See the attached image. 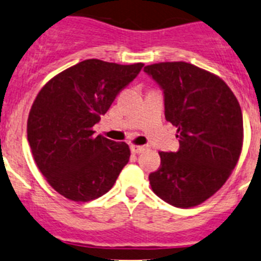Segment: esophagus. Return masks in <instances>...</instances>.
<instances>
[{
    "label": "esophagus",
    "instance_id": "34e87169",
    "mask_svg": "<svg viewBox=\"0 0 261 261\" xmlns=\"http://www.w3.org/2000/svg\"><path fill=\"white\" fill-rule=\"evenodd\" d=\"M130 151L133 153H141V152L144 151V146H136V144H132Z\"/></svg>",
    "mask_w": 261,
    "mask_h": 261
}]
</instances>
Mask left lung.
<instances>
[{"mask_svg": "<svg viewBox=\"0 0 261 261\" xmlns=\"http://www.w3.org/2000/svg\"><path fill=\"white\" fill-rule=\"evenodd\" d=\"M144 72L164 90L165 118L177 128L180 143L176 152H159L152 190L174 207L202 204L223 187L241 154L239 101L223 80L192 63L161 62Z\"/></svg>", "mask_w": 261, "mask_h": 261, "instance_id": "obj_1", "label": "left lung"}]
</instances>
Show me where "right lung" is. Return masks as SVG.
Returning a JSON list of instances; mask_svg holds the SVG:
<instances>
[{"label": "right lung", "instance_id": "add662e5", "mask_svg": "<svg viewBox=\"0 0 261 261\" xmlns=\"http://www.w3.org/2000/svg\"><path fill=\"white\" fill-rule=\"evenodd\" d=\"M143 63L86 59L49 80L28 118V141L48 184L73 202H90L109 192L130 149L92 129Z\"/></svg>", "mask_w": 261, "mask_h": 261}]
</instances>
